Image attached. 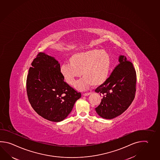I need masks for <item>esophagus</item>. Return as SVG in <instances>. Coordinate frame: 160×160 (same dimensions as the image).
Returning <instances> with one entry per match:
<instances>
[{
    "instance_id": "obj_1",
    "label": "esophagus",
    "mask_w": 160,
    "mask_h": 160,
    "mask_svg": "<svg viewBox=\"0 0 160 160\" xmlns=\"http://www.w3.org/2000/svg\"><path fill=\"white\" fill-rule=\"evenodd\" d=\"M91 92H88V93H84L82 94V95L84 96H89V95H91Z\"/></svg>"
}]
</instances>
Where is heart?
Instances as JSON below:
<instances>
[{"mask_svg": "<svg viewBox=\"0 0 160 160\" xmlns=\"http://www.w3.org/2000/svg\"><path fill=\"white\" fill-rule=\"evenodd\" d=\"M69 63L60 66V72L68 84L74 85L76 78L83 77L77 87L84 89L90 85L98 86L108 78L112 65L110 55L105 50L91 49L73 54Z\"/></svg>", "mask_w": 160, "mask_h": 160, "instance_id": "obj_1", "label": "heart"}]
</instances>
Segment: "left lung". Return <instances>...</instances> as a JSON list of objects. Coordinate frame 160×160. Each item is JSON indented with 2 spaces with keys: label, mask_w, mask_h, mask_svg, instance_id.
Instances as JSON below:
<instances>
[{
  "label": "left lung",
  "mask_w": 160,
  "mask_h": 160,
  "mask_svg": "<svg viewBox=\"0 0 160 160\" xmlns=\"http://www.w3.org/2000/svg\"><path fill=\"white\" fill-rule=\"evenodd\" d=\"M119 64L110 76L95 89L102 97L96 111L100 117L112 119L122 114L133 101L136 91V72L125 56H119Z\"/></svg>",
  "instance_id": "8db88e82"
}]
</instances>
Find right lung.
<instances>
[{
  "mask_svg": "<svg viewBox=\"0 0 160 160\" xmlns=\"http://www.w3.org/2000/svg\"><path fill=\"white\" fill-rule=\"evenodd\" d=\"M31 65L26 82L29 103L45 119L53 122L64 120L81 93L64 81L60 64L53 57L39 52Z\"/></svg>",
  "mask_w": 160,
  "mask_h": 160,
  "instance_id": "1",
  "label": "right lung"
}]
</instances>
